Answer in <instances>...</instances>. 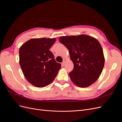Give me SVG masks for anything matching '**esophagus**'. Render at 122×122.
<instances>
[{
  "label": "esophagus",
  "mask_w": 122,
  "mask_h": 122,
  "mask_svg": "<svg viewBox=\"0 0 122 122\" xmlns=\"http://www.w3.org/2000/svg\"><path fill=\"white\" fill-rule=\"evenodd\" d=\"M65 62L64 61H62V62H61V66H64V65H65Z\"/></svg>",
  "instance_id": "obj_1"
}]
</instances>
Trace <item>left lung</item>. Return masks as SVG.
<instances>
[{
	"label": "left lung",
	"instance_id": "left-lung-1",
	"mask_svg": "<svg viewBox=\"0 0 122 122\" xmlns=\"http://www.w3.org/2000/svg\"><path fill=\"white\" fill-rule=\"evenodd\" d=\"M60 41L67 48L74 68L69 73L72 81L79 87L91 86L100 75L104 65L101 44L85 35L61 36Z\"/></svg>",
	"mask_w": 122,
	"mask_h": 122
}]
</instances>
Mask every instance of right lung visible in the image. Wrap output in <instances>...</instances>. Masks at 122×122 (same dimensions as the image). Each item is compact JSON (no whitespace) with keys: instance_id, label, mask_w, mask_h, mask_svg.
I'll return each mask as SVG.
<instances>
[{"instance_id":"obj_1","label":"right lung","mask_w":122,"mask_h":122,"mask_svg":"<svg viewBox=\"0 0 122 122\" xmlns=\"http://www.w3.org/2000/svg\"><path fill=\"white\" fill-rule=\"evenodd\" d=\"M55 39L29 40L19 49V63L25 77L29 82L43 87L52 82L61 68L49 49Z\"/></svg>"}]
</instances>
